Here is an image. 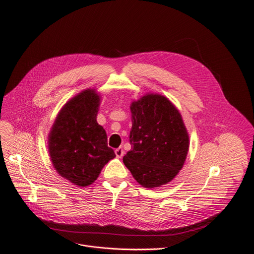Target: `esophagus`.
Instances as JSON below:
<instances>
[{
  "mask_svg": "<svg viewBox=\"0 0 254 254\" xmlns=\"http://www.w3.org/2000/svg\"><path fill=\"white\" fill-rule=\"evenodd\" d=\"M115 154H116V156H117L118 158H122V157L124 156V154H125L124 148H123V147H119V148L115 149Z\"/></svg>",
  "mask_w": 254,
  "mask_h": 254,
  "instance_id": "esophagus-1",
  "label": "esophagus"
}]
</instances>
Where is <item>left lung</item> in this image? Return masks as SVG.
I'll return each instance as SVG.
<instances>
[{
    "mask_svg": "<svg viewBox=\"0 0 254 254\" xmlns=\"http://www.w3.org/2000/svg\"><path fill=\"white\" fill-rule=\"evenodd\" d=\"M131 149L124 164L146 189L159 188L183 168L190 136L176 106L159 93H146L130 104Z\"/></svg>",
    "mask_w": 254,
    "mask_h": 254,
    "instance_id": "obj_1",
    "label": "left lung"
}]
</instances>
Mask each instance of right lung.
Masks as SVG:
<instances>
[{
  "instance_id": "right-lung-1",
  "label": "right lung",
  "mask_w": 254,
  "mask_h": 254,
  "mask_svg": "<svg viewBox=\"0 0 254 254\" xmlns=\"http://www.w3.org/2000/svg\"><path fill=\"white\" fill-rule=\"evenodd\" d=\"M100 104L97 89L77 93L63 106L48 134L53 168L79 188L95 182L104 166L115 157L104 127L97 122Z\"/></svg>"
}]
</instances>
